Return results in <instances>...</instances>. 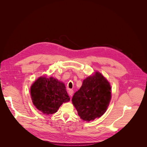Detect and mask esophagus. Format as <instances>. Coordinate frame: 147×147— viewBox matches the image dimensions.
I'll use <instances>...</instances> for the list:
<instances>
[{
  "label": "esophagus",
  "mask_w": 147,
  "mask_h": 147,
  "mask_svg": "<svg viewBox=\"0 0 147 147\" xmlns=\"http://www.w3.org/2000/svg\"><path fill=\"white\" fill-rule=\"evenodd\" d=\"M73 92H74V91H73V90H71V89L69 90V95H70V96H72V95H73Z\"/></svg>",
  "instance_id": "obj_1"
}]
</instances>
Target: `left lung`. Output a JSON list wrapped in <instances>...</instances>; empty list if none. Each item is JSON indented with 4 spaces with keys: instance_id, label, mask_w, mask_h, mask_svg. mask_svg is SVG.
<instances>
[{
    "instance_id": "obj_1",
    "label": "left lung",
    "mask_w": 147,
    "mask_h": 147,
    "mask_svg": "<svg viewBox=\"0 0 147 147\" xmlns=\"http://www.w3.org/2000/svg\"><path fill=\"white\" fill-rule=\"evenodd\" d=\"M110 83L101 73L96 71L85 78L72 98V103L83 121H93L107 111L111 99Z\"/></svg>"
}]
</instances>
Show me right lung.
<instances>
[{
  "mask_svg": "<svg viewBox=\"0 0 147 147\" xmlns=\"http://www.w3.org/2000/svg\"><path fill=\"white\" fill-rule=\"evenodd\" d=\"M30 96L36 108L46 115L56 113L70 100L64 83L53 77H39L30 87Z\"/></svg>",
  "mask_w": 147,
  "mask_h": 147,
  "instance_id": "obj_1",
  "label": "right lung"
}]
</instances>
